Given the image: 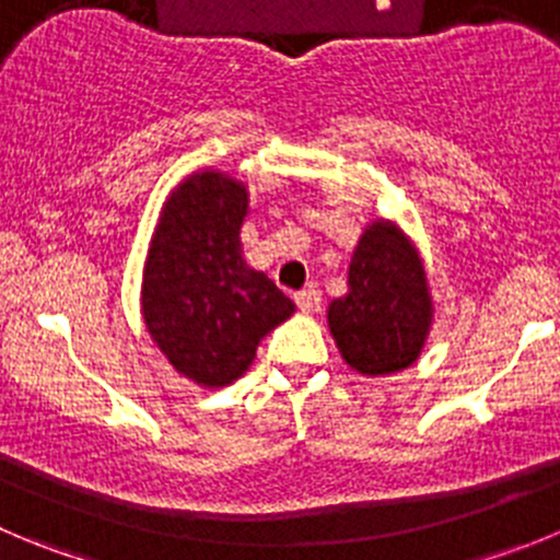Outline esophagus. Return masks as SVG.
Masks as SVG:
<instances>
[{
	"label": "esophagus",
	"mask_w": 560,
	"mask_h": 560,
	"mask_svg": "<svg viewBox=\"0 0 560 560\" xmlns=\"http://www.w3.org/2000/svg\"><path fill=\"white\" fill-rule=\"evenodd\" d=\"M295 304H298V310L306 312V315H312V312H320V304H323L320 290H317V287H306V290L295 292Z\"/></svg>",
	"instance_id": "34e87169"
}]
</instances>
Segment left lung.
<instances>
[{"label":"left lung","instance_id":"8db88e82","mask_svg":"<svg viewBox=\"0 0 560 560\" xmlns=\"http://www.w3.org/2000/svg\"><path fill=\"white\" fill-rule=\"evenodd\" d=\"M328 326L345 362L364 375L395 373L420 357L431 298L420 256L392 223H373L362 234L348 295L331 301Z\"/></svg>","mask_w":560,"mask_h":560}]
</instances>
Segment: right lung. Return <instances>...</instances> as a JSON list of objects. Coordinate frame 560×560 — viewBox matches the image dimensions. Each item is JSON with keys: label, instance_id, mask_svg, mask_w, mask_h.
Wrapping results in <instances>:
<instances>
[{"label": "right lung", "instance_id": "obj_1", "mask_svg": "<svg viewBox=\"0 0 560 560\" xmlns=\"http://www.w3.org/2000/svg\"><path fill=\"white\" fill-rule=\"evenodd\" d=\"M248 196L223 174H196L162 209L143 270V317L182 375L203 386L240 378L256 345L295 304L240 250Z\"/></svg>", "mask_w": 560, "mask_h": 560}]
</instances>
